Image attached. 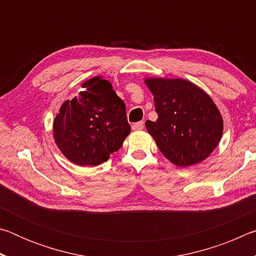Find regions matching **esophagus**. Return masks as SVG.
<instances>
[{
    "mask_svg": "<svg viewBox=\"0 0 256 256\" xmlns=\"http://www.w3.org/2000/svg\"><path fill=\"white\" fill-rule=\"evenodd\" d=\"M144 128V122H138L132 125V128L134 131H140V130H142Z\"/></svg>",
    "mask_w": 256,
    "mask_h": 256,
    "instance_id": "esophagus-1",
    "label": "esophagus"
}]
</instances>
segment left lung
I'll return each instance as SVG.
<instances>
[{"label":"left lung","mask_w":256,"mask_h":256,"mask_svg":"<svg viewBox=\"0 0 256 256\" xmlns=\"http://www.w3.org/2000/svg\"><path fill=\"white\" fill-rule=\"evenodd\" d=\"M144 84L158 114L146 128L164 157L178 167L209 157L224 131L222 116L209 94L184 79L146 78Z\"/></svg>","instance_id":"obj_1"}]
</instances>
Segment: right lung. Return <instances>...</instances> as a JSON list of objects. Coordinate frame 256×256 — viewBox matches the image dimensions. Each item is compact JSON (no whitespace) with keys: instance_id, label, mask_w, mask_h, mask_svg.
<instances>
[{"instance_id":"add662e5","label":"right lung","mask_w":256,"mask_h":256,"mask_svg":"<svg viewBox=\"0 0 256 256\" xmlns=\"http://www.w3.org/2000/svg\"><path fill=\"white\" fill-rule=\"evenodd\" d=\"M86 90L66 100L53 122L55 144L79 166H97L123 146L131 126L125 104L102 76L82 84Z\"/></svg>"}]
</instances>
